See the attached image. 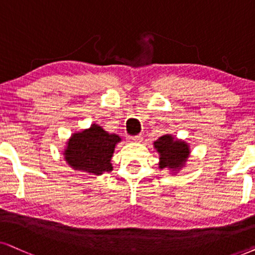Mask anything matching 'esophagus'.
<instances>
[{
    "mask_svg": "<svg viewBox=\"0 0 255 255\" xmlns=\"http://www.w3.org/2000/svg\"><path fill=\"white\" fill-rule=\"evenodd\" d=\"M129 140L131 142H141L142 141V136L141 135H134V136H129Z\"/></svg>",
    "mask_w": 255,
    "mask_h": 255,
    "instance_id": "1",
    "label": "esophagus"
}]
</instances>
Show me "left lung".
<instances>
[{"label":"left lung","instance_id":"left-lung-1","mask_svg":"<svg viewBox=\"0 0 255 255\" xmlns=\"http://www.w3.org/2000/svg\"><path fill=\"white\" fill-rule=\"evenodd\" d=\"M154 148L160 154L159 168L170 169L173 172H179L185 166L191 153L188 143L169 134L162 135L154 141Z\"/></svg>","mask_w":255,"mask_h":255}]
</instances>
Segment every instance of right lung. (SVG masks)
Instances as JSON below:
<instances>
[{"mask_svg": "<svg viewBox=\"0 0 255 255\" xmlns=\"http://www.w3.org/2000/svg\"><path fill=\"white\" fill-rule=\"evenodd\" d=\"M121 137L109 134L99 125L93 124L88 129L74 133L64 149V160L75 170L95 175L113 170L111 163L115 146Z\"/></svg>", "mask_w": 255, "mask_h": 255, "instance_id": "add662e5", "label": "right lung"}]
</instances>
